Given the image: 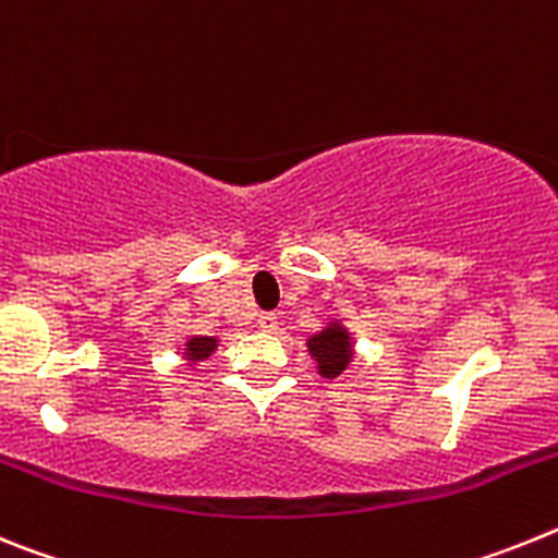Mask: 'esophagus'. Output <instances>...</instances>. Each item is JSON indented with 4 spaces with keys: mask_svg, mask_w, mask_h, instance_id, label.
<instances>
[{
    "mask_svg": "<svg viewBox=\"0 0 558 558\" xmlns=\"http://www.w3.org/2000/svg\"><path fill=\"white\" fill-rule=\"evenodd\" d=\"M256 324H259V329H263V332H274V329L279 327V318H276L274 313H263Z\"/></svg>",
    "mask_w": 558,
    "mask_h": 558,
    "instance_id": "esophagus-1",
    "label": "esophagus"
}]
</instances>
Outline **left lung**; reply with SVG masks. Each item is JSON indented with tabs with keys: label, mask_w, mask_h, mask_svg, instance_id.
Wrapping results in <instances>:
<instances>
[{
	"label": "left lung",
	"mask_w": 558,
	"mask_h": 558,
	"mask_svg": "<svg viewBox=\"0 0 558 558\" xmlns=\"http://www.w3.org/2000/svg\"><path fill=\"white\" fill-rule=\"evenodd\" d=\"M310 352L318 360V372L324 377H338L352 360V349H349V335L340 327H329L310 338Z\"/></svg>",
	"instance_id": "obj_1"
}]
</instances>
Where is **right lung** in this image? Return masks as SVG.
Masks as SVG:
<instances>
[{
	"label": "right lung",
	"mask_w": 558,
	"mask_h": 558,
	"mask_svg": "<svg viewBox=\"0 0 558 558\" xmlns=\"http://www.w3.org/2000/svg\"><path fill=\"white\" fill-rule=\"evenodd\" d=\"M215 347H218L215 338H192L190 343H186V352H190V360H206Z\"/></svg>",
	"instance_id": "1"
}]
</instances>
